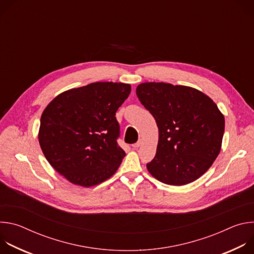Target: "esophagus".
<instances>
[{
	"label": "esophagus",
	"mask_w": 254,
	"mask_h": 254,
	"mask_svg": "<svg viewBox=\"0 0 254 254\" xmlns=\"http://www.w3.org/2000/svg\"><path fill=\"white\" fill-rule=\"evenodd\" d=\"M141 142H142V140H141V139H138L135 143H133V144H132V148L137 149V148L140 146V144H141Z\"/></svg>",
	"instance_id": "34e87169"
}]
</instances>
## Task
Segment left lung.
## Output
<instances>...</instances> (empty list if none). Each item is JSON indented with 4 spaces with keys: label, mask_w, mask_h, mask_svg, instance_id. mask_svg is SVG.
<instances>
[{
    "label": "left lung",
    "mask_w": 254,
    "mask_h": 254,
    "mask_svg": "<svg viewBox=\"0 0 254 254\" xmlns=\"http://www.w3.org/2000/svg\"><path fill=\"white\" fill-rule=\"evenodd\" d=\"M135 92L159 128L157 153L147 164L148 171L167 185L194 182L221 151L225 120L218 106L202 91L185 85L144 82Z\"/></svg>",
    "instance_id": "obj_1"
}]
</instances>
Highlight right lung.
<instances>
[{"label":"right lung","mask_w":254,"mask_h":254,"mask_svg":"<svg viewBox=\"0 0 254 254\" xmlns=\"http://www.w3.org/2000/svg\"><path fill=\"white\" fill-rule=\"evenodd\" d=\"M130 84L94 82L58 94L41 116L38 139L48 163L70 183L89 188L110 179L125 151L116 113Z\"/></svg>","instance_id":"add662e5"}]
</instances>
